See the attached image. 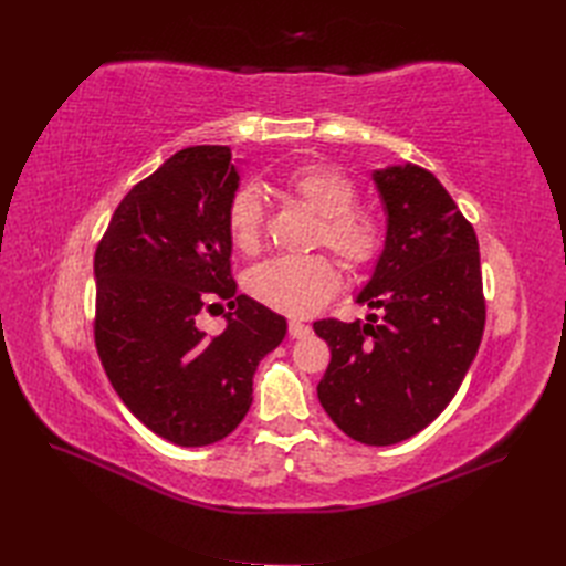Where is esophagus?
I'll return each mask as SVG.
<instances>
[{
  "mask_svg": "<svg viewBox=\"0 0 566 566\" xmlns=\"http://www.w3.org/2000/svg\"><path fill=\"white\" fill-rule=\"evenodd\" d=\"M287 331H290V337H293V339H306V337L312 335L310 325H304V323H300V321H290Z\"/></svg>",
  "mask_w": 566,
  "mask_h": 566,
  "instance_id": "obj_1",
  "label": "esophagus"
}]
</instances>
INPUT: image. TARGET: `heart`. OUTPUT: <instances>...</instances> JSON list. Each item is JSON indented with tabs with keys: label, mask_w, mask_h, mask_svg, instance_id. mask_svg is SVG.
Returning <instances> with one entry per match:
<instances>
[{
	"label": "heart",
	"mask_w": 566,
	"mask_h": 566,
	"mask_svg": "<svg viewBox=\"0 0 566 566\" xmlns=\"http://www.w3.org/2000/svg\"><path fill=\"white\" fill-rule=\"evenodd\" d=\"M285 193L318 217L316 243L331 248L349 269L361 271L378 260L382 229L373 214L356 208L354 181L328 165H304L285 177ZM227 229L238 250L254 252L264 233V205L254 186L238 188L229 200ZM250 295L285 316L318 312L339 287L337 266L323 254L276 256L256 264L245 281Z\"/></svg>",
	"instance_id": "heart-1"
}]
</instances>
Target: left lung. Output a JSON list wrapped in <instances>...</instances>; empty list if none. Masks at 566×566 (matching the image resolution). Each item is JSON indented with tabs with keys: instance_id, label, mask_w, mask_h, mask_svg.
I'll list each match as a JSON object with an SVG mask.
<instances>
[{
	"instance_id": "8db88e82",
	"label": "left lung",
	"mask_w": 566,
	"mask_h": 566,
	"mask_svg": "<svg viewBox=\"0 0 566 566\" xmlns=\"http://www.w3.org/2000/svg\"><path fill=\"white\" fill-rule=\"evenodd\" d=\"M387 212L385 248L356 295L366 321H316L331 364L318 401L347 437L391 447L439 418L484 335L479 243L441 181L403 163L373 169Z\"/></svg>"
}]
</instances>
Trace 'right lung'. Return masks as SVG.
<instances>
[{"mask_svg":"<svg viewBox=\"0 0 566 566\" xmlns=\"http://www.w3.org/2000/svg\"><path fill=\"white\" fill-rule=\"evenodd\" d=\"M241 172L229 146L175 153L117 205L96 248V352L117 397L177 447L229 437L252 403V378L287 323L231 279L229 200ZM224 298L210 338L197 314Z\"/></svg>","mask_w":566,"mask_h":566,"instance_id":"obj_1","label":"right lung"}]
</instances>
